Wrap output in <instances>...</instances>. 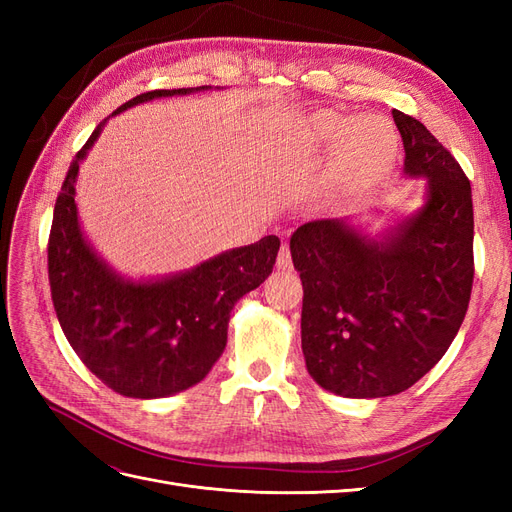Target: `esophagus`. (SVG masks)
Segmentation results:
<instances>
[{
	"mask_svg": "<svg viewBox=\"0 0 512 512\" xmlns=\"http://www.w3.org/2000/svg\"><path fill=\"white\" fill-rule=\"evenodd\" d=\"M277 269L282 271H290L292 269V256H290V247L282 245L280 254H277Z\"/></svg>",
	"mask_w": 512,
	"mask_h": 512,
	"instance_id": "esophagus-1",
	"label": "esophagus"
}]
</instances>
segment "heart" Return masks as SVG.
<instances>
[{"instance_id": "b5f03b06", "label": "heart", "mask_w": 512, "mask_h": 512, "mask_svg": "<svg viewBox=\"0 0 512 512\" xmlns=\"http://www.w3.org/2000/svg\"><path fill=\"white\" fill-rule=\"evenodd\" d=\"M307 143L329 147L339 143V173L344 177L365 175L380 168L395 147L391 126L376 117H356L354 121L331 111H318L301 123Z\"/></svg>"}]
</instances>
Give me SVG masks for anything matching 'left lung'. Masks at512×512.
<instances>
[{"mask_svg":"<svg viewBox=\"0 0 512 512\" xmlns=\"http://www.w3.org/2000/svg\"><path fill=\"white\" fill-rule=\"evenodd\" d=\"M393 119L404 173L427 179L425 205L382 239L346 220L307 222L290 237L307 371L354 399L397 395L421 380L453 344L474 280L466 173L421 121L401 111Z\"/></svg>","mask_w":512,"mask_h":512,"instance_id":"1","label":"left lung"}]
</instances>
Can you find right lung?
<instances>
[{"label":"right lung","mask_w":512,"mask_h":512,"mask_svg":"<svg viewBox=\"0 0 512 512\" xmlns=\"http://www.w3.org/2000/svg\"><path fill=\"white\" fill-rule=\"evenodd\" d=\"M205 89L147 91L113 115L153 98ZM104 123L76 153L57 196L49 237L51 297L72 350L108 389L134 399L168 397L198 384L220 359L232 307L271 275L280 239L262 237L160 280L121 277L85 239L74 203L79 164Z\"/></svg>","instance_id":"right-lung-1"}]
</instances>
